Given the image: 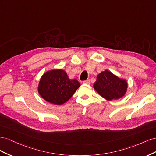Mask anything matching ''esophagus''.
I'll return each instance as SVG.
<instances>
[{
	"instance_id": "34e87169",
	"label": "esophagus",
	"mask_w": 156,
	"mask_h": 156,
	"mask_svg": "<svg viewBox=\"0 0 156 156\" xmlns=\"http://www.w3.org/2000/svg\"><path fill=\"white\" fill-rule=\"evenodd\" d=\"M83 83H85V84H90V80H89V79L85 80V81H83Z\"/></svg>"
}]
</instances>
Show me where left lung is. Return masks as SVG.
I'll return each instance as SVG.
<instances>
[{"label":"left lung","instance_id":"8db88e82","mask_svg":"<svg viewBox=\"0 0 156 156\" xmlns=\"http://www.w3.org/2000/svg\"><path fill=\"white\" fill-rule=\"evenodd\" d=\"M94 88L103 98L108 101L117 100L123 96L127 88V83L107 70L98 75Z\"/></svg>","mask_w":156,"mask_h":156}]
</instances>
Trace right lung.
<instances>
[{
	"label": "right lung",
	"instance_id": "obj_1",
	"mask_svg": "<svg viewBox=\"0 0 156 156\" xmlns=\"http://www.w3.org/2000/svg\"><path fill=\"white\" fill-rule=\"evenodd\" d=\"M79 87L77 80L69 79L65 71L55 69L46 72L41 77L38 92L47 101L62 105L69 100Z\"/></svg>",
	"mask_w": 156,
	"mask_h": 156
}]
</instances>
